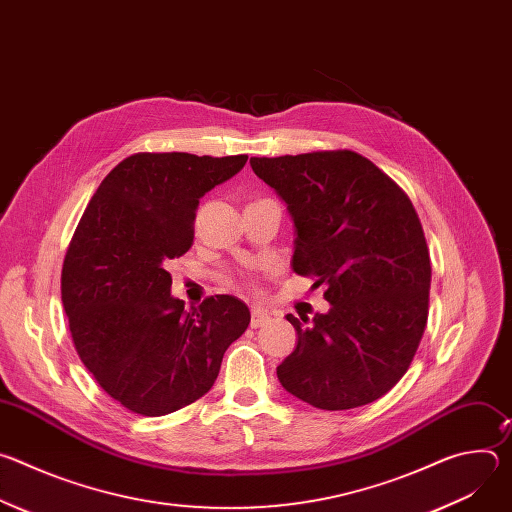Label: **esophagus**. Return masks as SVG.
<instances>
[{
    "label": "esophagus",
    "instance_id": "obj_1",
    "mask_svg": "<svg viewBox=\"0 0 512 512\" xmlns=\"http://www.w3.org/2000/svg\"><path fill=\"white\" fill-rule=\"evenodd\" d=\"M269 322V314L263 310H253L251 312V328H261L263 324Z\"/></svg>",
    "mask_w": 512,
    "mask_h": 512
}]
</instances>
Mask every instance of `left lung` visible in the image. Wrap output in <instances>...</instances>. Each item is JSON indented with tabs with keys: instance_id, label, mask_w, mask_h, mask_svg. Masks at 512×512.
<instances>
[{
	"instance_id": "obj_1",
	"label": "left lung",
	"mask_w": 512,
	"mask_h": 512,
	"mask_svg": "<svg viewBox=\"0 0 512 512\" xmlns=\"http://www.w3.org/2000/svg\"><path fill=\"white\" fill-rule=\"evenodd\" d=\"M287 204L296 241L291 269L326 285V314H287L298 346L281 387L326 411L367 405L407 373L427 322L431 265L407 194L354 152L251 158Z\"/></svg>"
}]
</instances>
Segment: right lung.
I'll list each match as a JSON object with an SVG mask.
<instances>
[{"instance_id":"1","label":"right lung","mask_w":512,"mask_h":512,"mask_svg":"<svg viewBox=\"0 0 512 512\" xmlns=\"http://www.w3.org/2000/svg\"><path fill=\"white\" fill-rule=\"evenodd\" d=\"M245 164L247 156H129L101 182L70 241L60 289L72 342L133 413L168 415L208 393L251 322L235 296L184 310L168 273L194 243L200 198Z\"/></svg>"}]
</instances>
